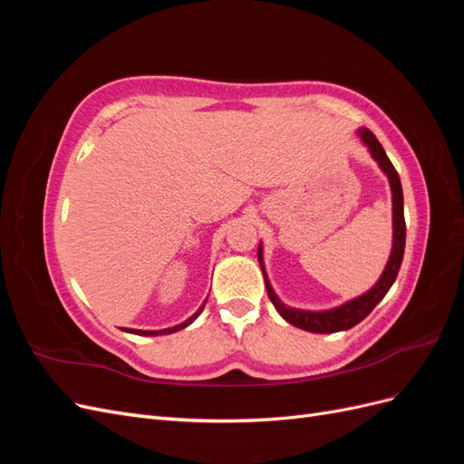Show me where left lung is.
Returning <instances> with one entry per match:
<instances>
[{
	"instance_id": "1",
	"label": "left lung",
	"mask_w": 464,
	"mask_h": 464,
	"mask_svg": "<svg viewBox=\"0 0 464 464\" xmlns=\"http://www.w3.org/2000/svg\"><path fill=\"white\" fill-rule=\"evenodd\" d=\"M358 135L372 152V157L377 160L379 168L387 174L389 184H391V191H392V249L389 261L385 265L383 275L379 276V280L375 283L373 288H370L366 294L362 296L350 300L339 307H333V310L327 312H305V310H294V307L285 305L283 302L278 300V296L275 294V290L271 288L269 278L265 275V266H263V254H261V246L257 249V257H259V265L261 271L265 276V286H266V294L273 302V305L276 307V312L283 315L290 325L310 331V333H336V331H346L350 327H354L356 323H360L362 319H366L373 307L385 298V294L389 292V288L395 283V278L399 275L401 263H402V256H404V240H406V224H404V203H402V188H401V178L395 170V166L391 164L389 157L385 154L382 143L377 141V137L368 130L362 128L358 130Z\"/></svg>"
}]
</instances>
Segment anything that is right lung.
<instances>
[{"instance_id":"obj_1","label":"right lung","mask_w":464,"mask_h":464,"mask_svg":"<svg viewBox=\"0 0 464 464\" xmlns=\"http://www.w3.org/2000/svg\"><path fill=\"white\" fill-rule=\"evenodd\" d=\"M205 304H207V300L203 302V305L199 307L198 312H195L189 319H186L184 323H179V325H176V327H168V329H162V331H139V329H123V331H128V333H133V334H143V336H157V334H170V333H176V331H181V329H186L189 323H193V319L198 317L201 312H203V307H205Z\"/></svg>"}]
</instances>
